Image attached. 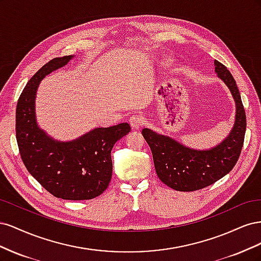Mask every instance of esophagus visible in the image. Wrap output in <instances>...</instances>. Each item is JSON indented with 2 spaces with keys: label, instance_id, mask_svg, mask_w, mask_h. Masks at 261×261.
Masks as SVG:
<instances>
[{
  "label": "esophagus",
  "instance_id": "34e87169",
  "mask_svg": "<svg viewBox=\"0 0 261 261\" xmlns=\"http://www.w3.org/2000/svg\"><path fill=\"white\" fill-rule=\"evenodd\" d=\"M129 124L134 129H139L144 125V117L140 114H134L129 117Z\"/></svg>",
  "mask_w": 261,
  "mask_h": 261
}]
</instances>
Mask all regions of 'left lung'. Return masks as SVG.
I'll use <instances>...</instances> for the list:
<instances>
[{"label":"left lung","instance_id":"obj_1","mask_svg":"<svg viewBox=\"0 0 261 261\" xmlns=\"http://www.w3.org/2000/svg\"><path fill=\"white\" fill-rule=\"evenodd\" d=\"M220 80L228 87L236 105L234 127L222 143L209 150H195L151 129L141 130L151 149L158 177L178 192H194L222 178L238 162L246 130V114L238 85L222 63L215 61Z\"/></svg>","mask_w":261,"mask_h":261}]
</instances>
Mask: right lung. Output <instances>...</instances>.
Wrapping results in <instances>:
<instances>
[{
  "label": "right lung",
  "instance_id": "right-lung-1",
  "mask_svg": "<svg viewBox=\"0 0 261 261\" xmlns=\"http://www.w3.org/2000/svg\"><path fill=\"white\" fill-rule=\"evenodd\" d=\"M74 55L55 58L30 78L16 108V139L28 172L57 198L88 200L103 193L112 177L111 151L130 132L127 123L99 127L72 141L54 140L38 127L35 100L41 80Z\"/></svg>",
  "mask_w": 261,
  "mask_h": 261
}]
</instances>
